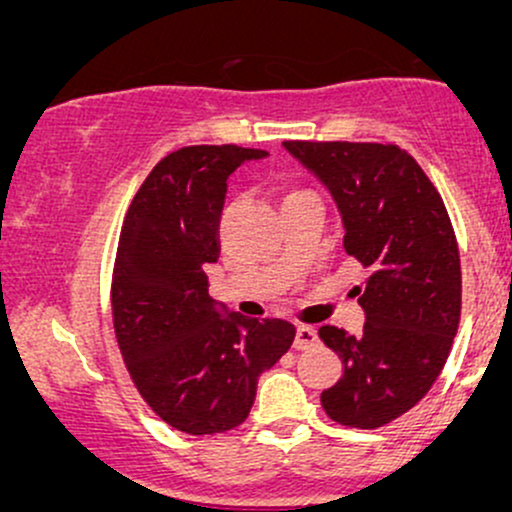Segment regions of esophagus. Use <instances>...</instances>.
I'll return each instance as SVG.
<instances>
[{
	"label": "esophagus",
	"mask_w": 512,
	"mask_h": 512,
	"mask_svg": "<svg viewBox=\"0 0 512 512\" xmlns=\"http://www.w3.org/2000/svg\"><path fill=\"white\" fill-rule=\"evenodd\" d=\"M320 344V337H317V332L313 330V327H305L301 325L296 330V342H293V346H296L298 351L303 349H313V346Z\"/></svg>",
	"instance_id": "34e87169"
}]
</instances>
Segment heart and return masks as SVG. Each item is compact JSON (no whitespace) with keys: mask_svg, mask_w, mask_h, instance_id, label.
Here are the masks:
<instances>
[{"mask_svg":"<svg viewBox=\"0 0 512 512\" xmlns=\"http://www.w3.org/2000/svg\"><path fill=\"white\" fill-rule=\"evenodd\" d=\"M296 195H303V190H286L284 199H289V197H296Z\"/></svg>","mask_w":512,"mask_h":512,"instance_id":"b5f03b06","label":"heart"}]
</instances>
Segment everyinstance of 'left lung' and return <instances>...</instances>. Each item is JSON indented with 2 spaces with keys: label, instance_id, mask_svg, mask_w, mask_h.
Instances as JSON below:
<instances>
[{
  "label": "left lung",
  "instance_id": "8db88e82",
  "mask_svg": "<svg viewBox=\"0 0 512 512\" xmlns=\"http://www.w3.org/2000/svg\"><path fill=\"white\" fill-rule=\"evenodd\" d=\"M332 192L344 250L366 269L356 286L361 334L334 325L320 339L344 375L322 392L332 421L380 428L407 414L438 380L460 325L462 269L443 197L395 144L284 142Z\"/></svg>",
  "mask_w": 512,
  "mask_h": 512
}]
</instances>
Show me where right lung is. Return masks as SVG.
Here are the masks:
<instances>
[{
  "label": "right lung",
  "instance_id": "1",
  "mask_svg": "<svg viewBox=\"0 0 512 512\" xmlns=\"http://www.w3.org/2000/svg\"><path fill=\"white\" fill-rule=\"evenodd\" d=\"M267 151L185 146L156 163L129 204L113 269V325L129 378L168 426L226 433L248 419L257 383L291 349L286 320L223 317L204 267L219 260L226 180Z\"/></svg>",
  "mask_w": 512,
  "mask_h": 512
}]
</instances>
